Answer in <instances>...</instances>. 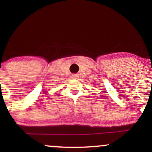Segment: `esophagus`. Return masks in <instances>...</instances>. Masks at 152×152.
<instances>
[{
  "mask_svg": "<svg viewBox=\"0 0 152 152\" xmlns=\"http://www.w3.org/2000/svg\"><path fill=\"white\" fill-rule=\"evenodd\" d=\"M72 77L73 78H77L78 77V76H77V75H73V76H72Z\"/></svg>",
  "mask_w": 152,
  "mask_h": 152,
  "instance_id": "esophagus-1",
  "label": "esophagus"
}]
</instances>
